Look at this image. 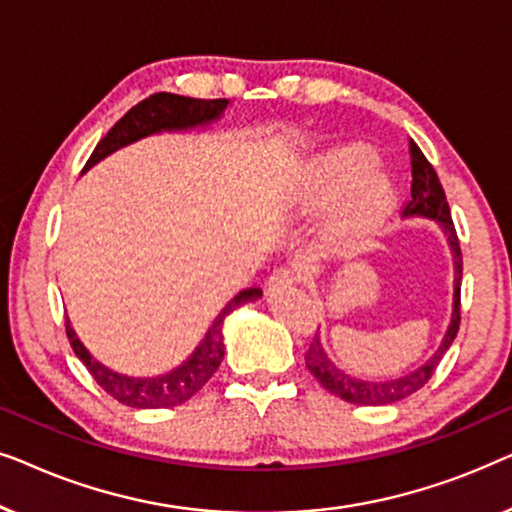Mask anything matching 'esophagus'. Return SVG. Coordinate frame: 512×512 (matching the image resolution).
Returning <instances> with one entry per match:
<instances>
[{"label":"esophagus","mask_w":512,"mask_h":512,"mask_svg":"<svg viewBox=\"0 0 512 512\" xmlns=\"http://www.w3.org/2000/svg\"><path fill=\"white\" fill-rule=\"evenodd\" d=\"M298 282L296 272H293L291 268H277L275 272H272L270 279H268V291L270 293H279L284 289H291L293 284Z\"/></svg>","instance_id":"34e87169"}]
</instances>
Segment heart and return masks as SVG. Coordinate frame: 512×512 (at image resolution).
<instances>
[{"label": "heart", "mask_w": 512, "mask_h": 512, "mask_svg": "<svg viewBox=\"0 0 512 512\" xmlns=\"http://www.w3.org/2000/svg\"><path fill=\"white\" fill-rule=\"evenodd\" d=\"M328 233L338 242H366L389 219L396 205V186L389 174L375 170V153L366 146H340L321 153L305 167L293 205L300 209L324 207L335 198Z\"/></svg>", "instance_id": "b5f03b06"}]
</instances>
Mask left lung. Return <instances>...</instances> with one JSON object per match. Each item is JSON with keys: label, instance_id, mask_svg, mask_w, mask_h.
Returning <instances> with one entry per match:
<instances>
[{"label": "left lung", "instance_id": "1", "mask_svg": "<svg viewBox=\"0 0 512 512\" xmlns=\"http://www.w3.org/2000/svg\"><path fill=\"white\" fill-rule=\"evenodd\" d=\"M410 165H412V186L410 195L412 198L405 202L403 214L405 216H424V219H433L440 223V228L445 230L447 242H450L452 254H454V305H452V321L447 328L443 342H440L438 352L431 356L424 366H419L412 373L396 377V380H384V382H368L359 380V377L347 375L345 370H340L335 363L328 359L321 345L319 335H314L310 347L305 352V366L310 373L317 377L321 387L331 391L333 396L342 398V401L354 403V405H387L396 403L401 398H408L415 394L417 389H422L426 382L431 380V375L436 373V366L443 359L447 349L457 338L459 324H461V249H459V237L454 230L450 205H447L445 191L440 186V179L433 165L426 160V156L419 151V146L410 139Z\"/></svg>", "mask_w": 512, "mask_h": 512}]
</instances>
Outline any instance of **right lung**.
I'll use <instances>...</instances> for the list:
<instances>
[{
  "label": "right lung",
  "instance_id": "add662e5",
  "mask_svg": "<svg viewBox=\"0 0 512 512\" xmlns=\"http://www.w3.org/2000/svg\"><path fill=\"white\" fill-rule=\"evenodd\" d=\"M228 107V100H195V97H184L174 93H156L146 97L139 104H135L107 135L100 139V144L95 146V151L90 153L86 170L100 163L102 158H107L109 153L128 146L137 139L149 137L153 132L163 130H188L195 125H207L216 121L223 114V109ZM261 289H244L223 307L219 317L214 319L212 328H209L205 340L195 347V352L181 363L179 368H174L172 373L160 375V377H128L121 373H114L107 366H102L100 361H95L83 342L76 338L74 328L69 326V319L65 321L69 345H72L74 354L83 361V366L88 368V373L93 375V380L107 391L111 398H116L118 403L130 405V408H174V405L186 403L188 398H193L198 391L209 382V377L216 373V368L221 366L223 354V319L237 307L249 303V300L261 298Z\"/></svg>",
  "mask_w": 512,
  "mask_h": 512
}]
</instances>
